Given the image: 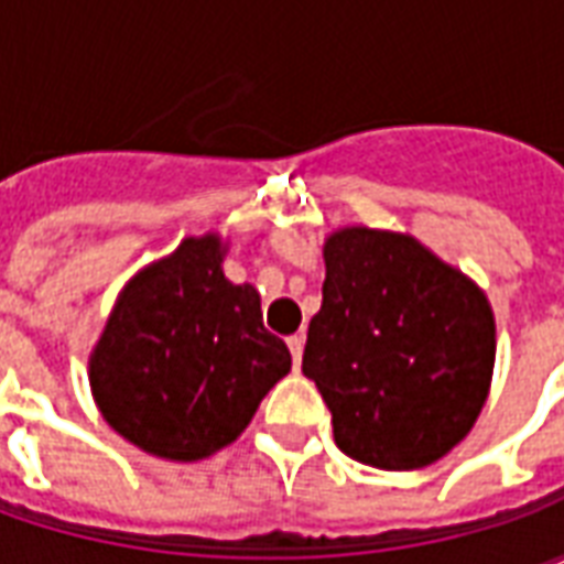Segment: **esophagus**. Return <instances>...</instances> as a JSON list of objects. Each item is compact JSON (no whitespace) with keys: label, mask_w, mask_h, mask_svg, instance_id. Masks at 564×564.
<instances>
[{"label":"esophagus","mask_w":564,"mask_h":564,"mask_svg":"<svg viewBox=\"0 0 564 564\" xmlns=\"http://www.w3.org/2000/svg\"><path fill=\"white\" fill-rule=\"evenodd\" d=\"M286 344H290V354H293V362L295 368H299L302 366V350H305V335H302V332H299V335H290Z\"/></svg>","instance_id":"1"}]
</instances>
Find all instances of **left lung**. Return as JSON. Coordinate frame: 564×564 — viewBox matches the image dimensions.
Wrapping results in <instances>:
<instances>
[{"instance_id":"left-lung-1","label":"left lung","mask_w":564,"mask_h":564,"mask_svg":"<svg viewBox=\"0 0 564 564\" xmlns=\"http://www.w3.org/2000/svg\"><path fill=\"white\" fill-rule=\"evenodd\" d=\"M323 257L302 371L332 411L335 444L383 471L432 465L471 432L489 392L486 295L399 232L341 229Z\"/></svg>"}]
</instances>
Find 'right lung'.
<instances>
[{"label": "right lung", "instance_id": "1", "mask_svg": "<svg viewBox=\"0 0 564 564\" xmlns=\"http://www.w3.org/2000/svg\"><path fill=\"white\" fill-rule=\"evenodd\" d=\"M220 238H186L139 271L90 356V387L117 435L153 456L193 462L241 435L290 371L262 326L259 293L223 274Z\"/></svg>", "mask_w": 564, "mask_h": 564}]
</instances>
